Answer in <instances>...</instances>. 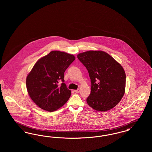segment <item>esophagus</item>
<instances>
[{"mask_svg": "<svg viewBox=\"0 0 152 152\" xmlns=\"http://www.w3.org/2000/svg\"><path fill=\"white\" fill-rule=\"evenodd\" d=\"M74 92H76V93H77V94H78V93H79L80 92V89H76V90H75V91H74Z\"/></svg>", "mask_w": 152, "mask_h": 152, "instance_id": "34e87169", "label": "esophagus"}]
</instances>
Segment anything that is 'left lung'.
<instances>
[{
    "label": "left lung",
    "mask_w": 152,
    "mask_h": 152,
    "mask_svg": "<svg viewBox=\"0 0 152 152\" xmlns=\"http://www.w3.org/2000/svg\"><path fill=\"white\" fill-rule=\"evenodd\" d=\"M77 58L86 67L91 79L88 104L101 112L114 108L125 93L126 75L123 66L104 51L84 52L78 54Z\"/></svg>",
    "instance_id": "1"
}]
</instances>
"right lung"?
Returning a JSON list of instances; mask_svg holds the SVG:
<instances>
[{"label":"right lung","mask_w":152,"mask_h":152,"mask_svg":"<svg viewBox=\"0 0 152 152\" xmlns=\"http://www.w3.org/2000/svg\"><path fill=\"white\" fill-rule=\"evenodd\" d=\"M75 60L72 55L53 51L36 62L27 77L26 86L31 99L39 107L53 112L68 100L71 91L64 83V72Z\"/></svg>","instance_id":"1"}]
</instances>
